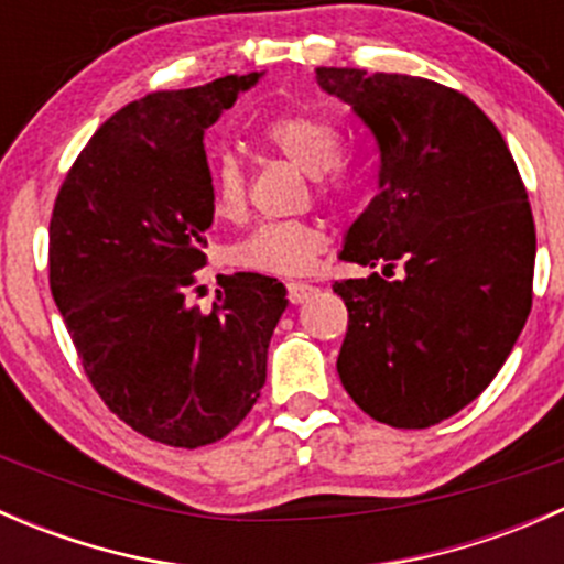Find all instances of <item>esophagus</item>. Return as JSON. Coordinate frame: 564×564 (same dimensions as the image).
I'll use <instances>...</instances> for the list:
<instances>
[{"instance_id": "1", "label": "esophagus", "mask_w": 564, "mask_h": 564, "mask_svg": "<svg viewBox=\"0 0 564 564\" xmlns=\"http://www.w3.org/2000/svg\"><path fill=\"white\" fill-rule=\"evenodd\" d=\"M289 300H292L294 305L297 303H305V300L311 297V294L316 292V286H311V283H303V281H294V283H289Z\"/></svg>"}]
</instances>
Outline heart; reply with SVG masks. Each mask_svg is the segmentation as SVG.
I'll return each instance as SVG.
<instances>
[{
    "label": "heart",
    "mask_w": 564,
    "mask_h": 564,
    "mask_svg": "<svg viewBox=\"0 0 564 564\" xmlns=\"http://www.w3.org/2000/svg\"><path fill=\"white\" fill-rule=\"evenodd\" d=\"M261 135L294 166L316 176L318 191H333L335 180L324 176V172L338 163L340 155V135L333 124L311 113H281L264 124ZM209 196H213V209L218 218L237 220L246 215V169L231 152L218 155L209 166ZM322 246V229L308 220H270L235 242L229 250V261L242 270L264 272V275H303L314 267Z\"/></svg>",
    "instance_id": "obj_1"
}]
</instances>
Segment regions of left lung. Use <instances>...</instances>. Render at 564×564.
Returning <instances> with one entry per match:
<instances>
[{"instance_id":"8db88e82","label":"left lung","mask_w":564,"mask_h":564,"mask_svg":"<svg viewBox=\"0 0 564 564\" xmlns=\"http://www.w3.org/2000/svg\"><path fill=\"white\" fill-rule=\"evenodd\" d=\"M377 144L373 202L340 259L401 275L335 281L349 308L338 377L392 429H429L491 384L532 308L534 220L497 124L429 78L316 67Z\"/></svg>"}]
</instances>
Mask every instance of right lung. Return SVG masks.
Masks as SVG:
<instances>
[{"instance_id":"obj_1","label":"right lung","mask_w":564,"mask_h":564,"mask_svg":"<svg viewBox=\"0 0 564 564\" xmlns=\"http://www.w3.org/2000/svg\"><path fill=\"white\" fill-rule=\"evenodd\" d=\"M264 73L152 93L100 124L59 187L51 294L106 406L147 440L202 447L246 420L267 379L286 286L220 278L209 314L187 305L213 226L204 130Z\"/></svg>"}]
</instances>
